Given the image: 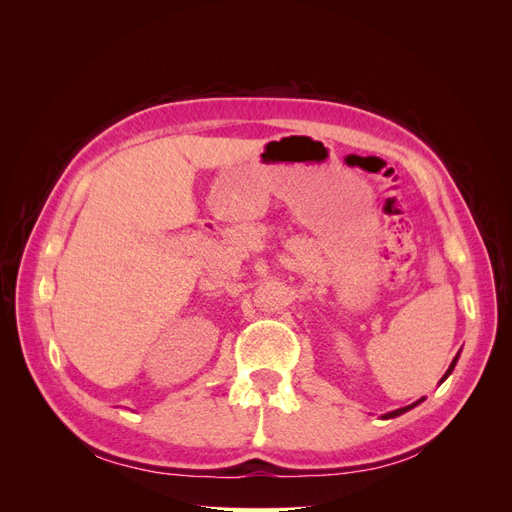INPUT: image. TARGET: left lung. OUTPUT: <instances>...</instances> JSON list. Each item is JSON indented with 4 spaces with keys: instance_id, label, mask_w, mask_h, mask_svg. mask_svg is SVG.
Returning <instances> with one entry per match:
<instances>
[{
    "instance_id": "obj_1",
    "label": "left lung",
    "mask_w": 512,
    "mask_h": 512,
    "mask_svg": "<svg viewBox=\"0 0 512 512\" xmlns=\"http://www.w3.org/2000/svg\"><path fill=\"white\" fill-rule=\"evenodd\" d=\"M457 359H459V354L455 356V359H453V363H451V367H448L446 369V374L442 376V380L440 382H444L448 376H451L453 374V369H455V365H457ZM421 401L423 399H418V401H414V404H410V406H406V408H399V410H393V412H386V414H382V418H395V416H399V414H404V412H408V410H412L414 406H418V404H421Z\"/></svg>"
}]
</instances>
